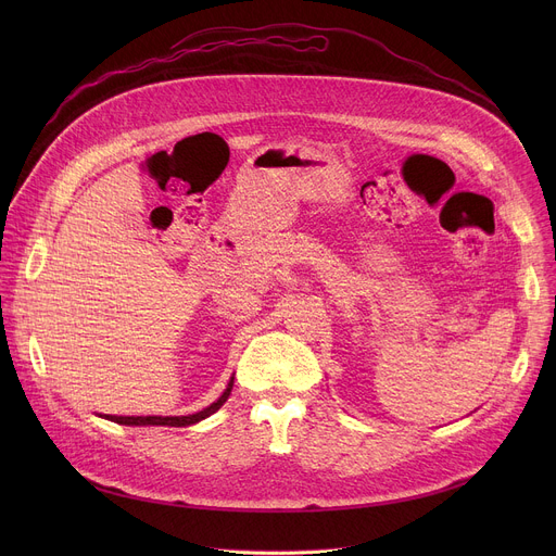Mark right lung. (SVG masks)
I'll list each match as a JSON object with an SVG mask.
<instances>
[{"mask_svg": "<svg viewBox=\"0 0 556 556\" xmlns=\"http://www.w3.org/2000/svg\"><path fill=\"white\" fill-rule=\"evenodd\" d=\"M230 389H232V380L228 382V387H226V391L219 395V399L211 405V407H206V409H202V412H198V414H193V416H105L108 420H112V422H118V425H129V427H144V425H151V427H189V425H195V422H200V420H204V418H208L211 414H215L226 401H228V395H230Z\"/></svg>", "mask_w": 556, "mask_h": 556, "instance_id": "obj_1", "label": "right lung"}]
</instances>
